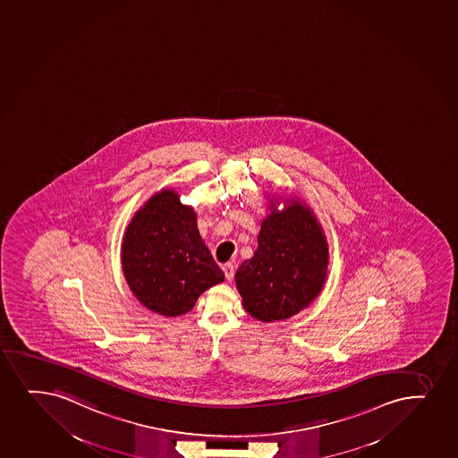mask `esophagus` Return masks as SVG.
Segmentation results:
<instances>
[{"label":"esophagus","mask_w":458,"mask_h":458,"mask_svg":"<svg viewBox=\"0 0 458 458\" xmlns=\"http://www.w3.org/2000/svg\"><path fill=\"white\" fill-rule=\"evenodd\" d=\"M223 272H225V276L227 279L233 278V275H235V263H226L223 266Z\"/></svg>","instance_id":"34e87169"}]
</instances>
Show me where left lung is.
I'll list each match as a JSON object with an SVG mask.
<instances>
[{
  "label": "left lung",
  "mask_w": 458,
  "mask_h": 458,
  "mask_svg": "<svg viewBox=\"0 0 458 458\" xmlns=\"http://www.w3.org/2000/svg\"><path fill=\"white\" fill-rule=\"evenodd\" d=\"M276 203L270 200L253 257L235 274L244 309L263 322L307 309L321 293L328 268V244L311 208L287 200L278 210Z\"/></svg>",
  "instance_id": "obj_1"
}]
</instances>
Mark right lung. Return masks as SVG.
<instances>
[{
    "label": "right lung",
    "mask_w": 458,
    "mask_h": 458,
    "mask_svg": "<svg viewBox=\"0 0 458 458\" xmlns=\"http://www.w3.org/2000/svg\"><path fill=\"white\" fill-rule=\"evenodd\" d=\"M126 284L147 309L188 313L205 290L225 281L197 227V214L174 190H162L137 210L121 249Z\"/></svg>",
    "instance_id": "add662e5"
}]
</instances>
